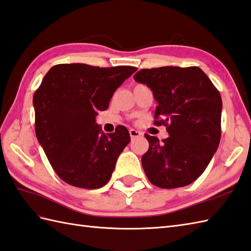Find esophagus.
I'll list each match as a JSON object with an SVG mask.
<instances>
[{
    "instance_id": "obj_1",
    "label": "esophagus",
    "mask_w": 251,
    "mask_h": 251,
    "mask_svg": "<svg viewBox=\"0 0 251 251\" xmlns=\"http://www.w3.org/2000/svg\"><path fill=\"white\" fill-rule=\"evenodd\" d=\"M129 135H130L131 139H135V138H138V137H141L142 132H140L136 129H132V128H131V129H129Z\"/></svg>"
}]
</instances>
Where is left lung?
Here are the masks:
<instances>
[{
  "label": "left lung",
  "instance_id": "left-lung-1",
  "mask_svg": "<svg viewBox=\"0 0 251 251\" xmlns=\"http://www.w3.org/2000/svg\"><path fill=\"white\" fill-rule=\"evenodd\" d=\"M147 84L158 106L155 125L169 137L145 135L150 147L142 156L149 180L160 188L187 186L204 172L218 149L223 101L218 90L197 66L141 69L133 75Z\"/></svg>",
  "mask_w": 251,
  "mask_h": 251
}]
</instances>
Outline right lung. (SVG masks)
Here are the masks:
<instances>
[{
    "label": "right lung",
    "mask_w": 251,
    "mask_h": 251,
    "mask_svg": "<svg viewBox=\"0 0 251 251\" xmlns=\"http://www.w3.org/2000/svg\"><path fill=\"white\" fill-rule=\"evenodd\" d=\"M136 71L132 66L100 68L74 63L59 64L46 74L33 97L35 132L64 182L85 189L109 182L130 136L124 126L106 135L95 119Z\"/></svg>",
    "instance_id": "add662e5"
}]
</instances>
